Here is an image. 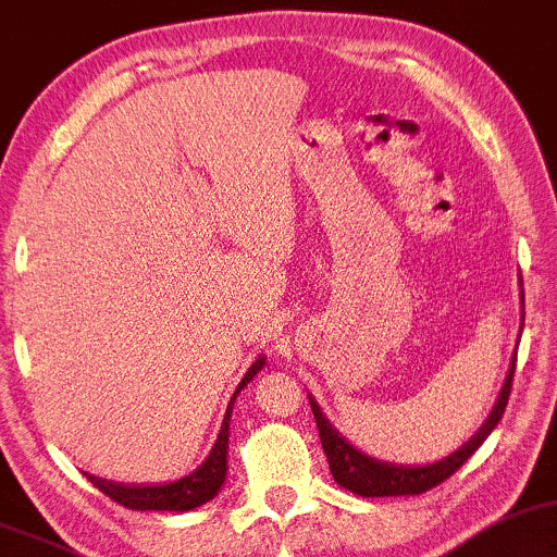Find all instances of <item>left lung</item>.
Returning <instances> with one entry per match:
<instances>
[{
	"instance_id": "8db88e82",
	"label": "left lung",
	"mask_w": 557,
	"mask_h": 557,
	"mask_svg": "<svg viewBox=\"0 0 557 557\" xmlns=\"http://www.w3.org/2000/svg\"><path fill=\"white\" fill-rule=\"evenodd\" d=\"M524 300V295H522ZM513 368H517V357H513L509 375H506V383L502 388V396H498L494 411L491 417L485 419V424L478 429V432L470 436V440L462 445L457 453H453L445 460L432 462V466L424 468H404V466H388V462H377L372 457L357 453L355 447L347 445L342 440L339 432H334L326 417L321 413V408L315 406V400L311 398V408L315 417V426H319V436H321V447L326 453L331 475L334 481L342 485V488L351 491V494L364 496V498H375V496H417L424 494V491L434 488V485L445 483L449 475L455 473L462 462L468 460L470 455L475 453L478 447L483 445L485 436L494 432V426L502 421L506 400H509L511 393V380H513Z\"/></svg>"
}]
</instances>
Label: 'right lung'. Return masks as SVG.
I'll return each instance as SVG.
<instances>
[{
    "label": "right lung",
    "mask_w": 557,
    "mask_h": 557,
    "mask_svg": "<svg viewBox=\"0 0 557 557\" xmlns=\"http://www.w3.org/2000/svg\"><path fill=\"white\" fill-rule=\"evenodd\" d=\"M264 360H257L251 364L249 372H246L242 383H238L236 393L249 383L251 377L262 370ZM234 398H231L226 419H223L221 434H218V442L213 447V453L208 455V460L202 462L195 473H189L182 481L166 483V485H117V483H108L102 478H91L89 481L102 491L104 496H110L112 502H117L125 509H138V511H189L195 506H202L210 502L218 491H221L223 481H226V455H228V419H231V408H234Z\"/></svg>",
    "instance_id": "right-lung-1"
}]
</instances>
